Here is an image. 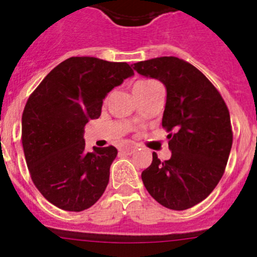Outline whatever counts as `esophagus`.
Here are the masks:
<instances>
[{
	"mask_svg": "<svg viewBox=\"0 0 257 257\" xmlns=\"http://www.w3.org/2000/svg\"><path fill=\"white\" fill-rule=\"evenodd\" d=\"M135 149H136V147L134 144H126V145H123V147H122V148L119 149V151H121L122 153L131 154L134 151H135Z\"/></svg>",
	"mask_w": 257,
	"mask_h": 257,
	"instance_id": "esophagus-1",
	"label": "esophagus"
}]
</instances>
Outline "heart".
<instances>
[{"mask_svg": "<svg viewBox=\"0 0 257 257\" xmlns=\"http://www.w3.org/2000/svg\"><path fill=\"white\" fill-rule=\"evenodd\" d=\"M152 83H156L153 81H149V79H144V81H139V82H136L135 86H148L152 85Z\"/></svg>", "mask_w": 257, "mask_h": 257, "instance_id": "1", "label": "heart"}]
</instances>
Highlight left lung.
<instances>
[{"label": "left lung", "instance_id": "1", "mask_svg": "<svg viewBox=\"0 0 257 257\" xmlns=\"http://www.w3.org/2000/svg\"><path fill=\"white\" fill-rule=\"evenodd\" d=\"M134 69L167 90L162 127L170 133L171 158L153 153L142 172L144 187L165 207L187 210L207 198L225 171L233 144L228 106L210 79L183 59H149Z\"/></svg>", "mask_w": 257, "mask_h": 257}]
</instances>
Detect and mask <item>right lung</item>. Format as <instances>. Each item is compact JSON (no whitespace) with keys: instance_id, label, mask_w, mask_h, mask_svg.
I'll list each match as a JSON object with an SVG mask.
<instances>
[{"instance_id":"add662e5","label":"right lung","mask_w":257,"mask_h":257,"mask_svg":"<svg viewBox=\"0 0 257 257\" xmlns=\"http://www.w3.org/2000/svg\"><path fill=\"white\" fill-rule=\"evenodd\" d=\"M134 74L127 63L73 56L55 67L32 92L22 117V144L32 181L50 203L87 210L103 196L113 145L87 152L83 128L100 117L103 99Z\"/></svg>"}]
</instances>
